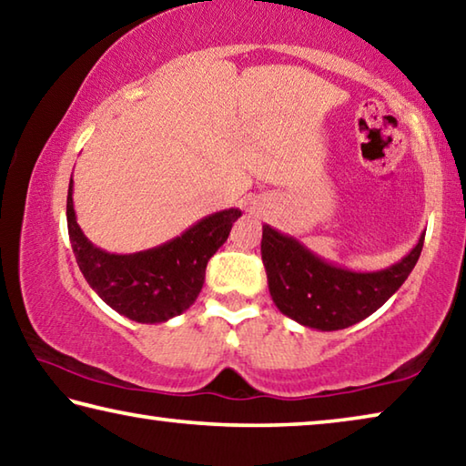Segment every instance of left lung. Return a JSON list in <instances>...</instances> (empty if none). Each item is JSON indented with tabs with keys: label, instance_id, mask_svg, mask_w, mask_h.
I'll return each mask as SVG.
<instances>
[{
	"label": "left lung",
	"instance_id": "1",
	"mask_svg": "<svg viewBox=\"0 0 466 466\" xmlns=\"http://www.w3.org/2000/svg\"><path fill=\"white\" fill-rule=\"evenodd\" d=\"M425 234L407 257L380 271H351L325 261L271 226H263L261 257L275 306L319 330H339L368 319L403 286L421 255Z\"/></svg>",
	"mask_w": 466,
	"mask_h": 466
}]
</instances>
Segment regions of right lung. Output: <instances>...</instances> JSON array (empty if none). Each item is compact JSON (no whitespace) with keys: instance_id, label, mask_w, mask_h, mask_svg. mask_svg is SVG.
<instances>
[{"instance_id":"1","label":"right lung","mask_w":466,"mask_h":466,"mask_svg":"<svg viewBox=\"0 0 466 466\" xmlns=\"http://www.w3.org/2000/svg\"><path fill=\"white\" fill-rule=\"evenodd\" d=\"M74 180L67 191V232L80 271L110 309L146 325L167 322L191 306L205 281V267L230 236L240 209L203 218L160 247L113 255L86 238L76 222Z\"/></svg>"}]
</instances>
